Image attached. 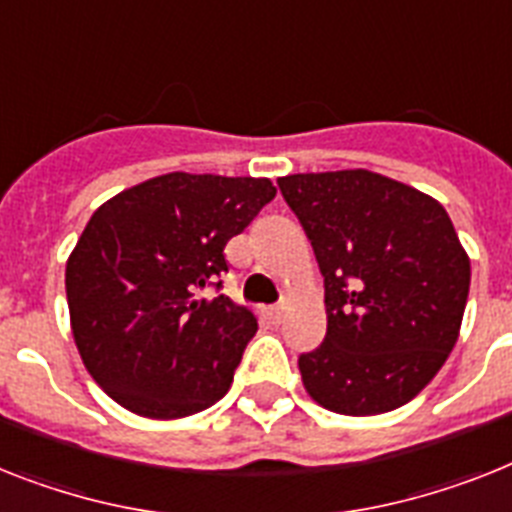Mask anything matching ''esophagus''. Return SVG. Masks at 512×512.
Returning a JSON list of instances; mask_svg holds the SVG:
<instances>
[{"mask_svg": "<svg viewBox=\"0 0 512 512\" xmlns=\"http://www.w3.org/2000/svg\"><path fill=\"white\" fill-rule=\"evenodd\" d=\"M266 319H269V324H280L282 319H285V308L272 306L269 311H266Z\"/></svg>", "mask_w": 512, "mask_h": 512, "instance_id": "34e87169", "label": "esophagus"}]
</instances>
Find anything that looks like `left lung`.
<instances>
[{
	"mask_svg": "<svg viewBox=\"0 0 512 512\" xmlns=\"http://www.w3.org/2000/svg\"><path fill=\"white\" fill-rule=\"evenodd\" d=\"M324 277L327 335L298 358L311 398L342 416L413 400L447 361L471 261L439 201L369 170L277 180Z\"/></svg>",
	"mask_w": 512,
	"mask_h": 512,
	"instance_id": "left-lung-1",
	"label": "left lung"
}]
</instances>
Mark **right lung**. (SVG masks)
I'll return each mask as SVG.
<instances>
[{
    "label": "right lung",
    "instance_id": "add662e5",
    "mask_svg": "<svg viewBox=\"0 0 512 512\" xmlns=\"http://www.w3.org/2000/svg\"><path fill=\"white\" fill-rule=\"evenodd\" d=\"M266 177L170 175L122 190L88 219L65 269L88 374L146 418H183L225 398L256 316L222 287L227 240L274 198Z\"/></svg>",
    "mask_w": 512,
    "mask_h": 512
}]
</instances>
